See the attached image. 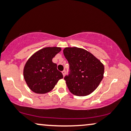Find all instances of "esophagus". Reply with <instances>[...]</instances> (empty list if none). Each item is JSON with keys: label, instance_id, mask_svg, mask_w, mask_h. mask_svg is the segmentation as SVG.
<instances>
[{"label": "esophagus", "instance_id": "1", "mask_svg": "<svg viewBox=\"0 0 131 131\" xmlns=\"http://www.w3.org/2000/svg\"><path fill=\"white\" fill-rule=\"evenodd\" d=\"M62 74H63V76H65V74H66V71L65 70L63 71H62Z\"/></svg>", "mask_w": 131, "mask_h": 131}]
</instances>
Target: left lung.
I'll list each match as a JSON object with an SVG mask.
<instances>
[{
  "label": "left lung",
  "instance_id": "8db88e82",
  "mask_svg": "<svg viewBox=\"0 0 131 131\" xmlns=\"http://www.w3.org/2000/svg\"><path fill=\"white\" fill-rule=\"evenodd\" d=\"M63 54L70 64V74L64 79L71 93L81 97L91 94L103 79V63L94 55L81 48L66 47Z\"/></svg>",
  "mask_w": 131,
  "mask_h": 131
}]
</instances>
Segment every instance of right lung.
Returning <instances> with one entry per match:
<instances>
[{"label":"right lung","mask_w":131,"mask_h":131,"mask_svg":"<svg viewBox=\"0 0 131 131\" xmlns=\"http://www.w3.org/2000/svg\"><path fill=\"white\" fill-rule=\"evenodd\" d=\"M61 50L49 47L34 53L25 64L23 76L29 88L36 94H46L52 91L58 81L63 78L52 59Z\"/></svg>","instance_id":"1"}]
</instances>
